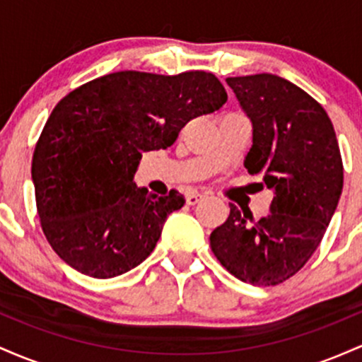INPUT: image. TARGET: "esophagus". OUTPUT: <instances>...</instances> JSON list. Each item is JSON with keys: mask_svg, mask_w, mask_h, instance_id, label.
<instances>
[{"mask_svg": "<svg viewBox=\"0 0 362 362\" xmlns=\"http://www.w3.org/2000/svg\"><path fill=\"white\" fill-rule=\"evenodd\" d=\"M199 201H202V194H199V192H189V194H187L185 202L189 206H195Z\"/></svg>", "mask_w": 362, "mask_h": 362, "instance_id": "1", "label": "esophagus"}]
</instances>
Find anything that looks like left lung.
<instances>
[{"label": "left lung", "instance_id": "left-lung-1", "mask_svg": "<svg viewBox=\"0 0 362 362\" xmlns=\"http://www.w3.org/2000/svg\"><path fill=\"white\" fill-rule=\"evenodd\" d=\"M253 127L245 167L274 192L259 221L230 206L211 233V250L236 279L276 286L300 272L317 250L337 209L342 156L325 109L305 90L276 74L226 78Z\"/></svg>", "mask_w": 362, "mask_h": 362}]
</instances>
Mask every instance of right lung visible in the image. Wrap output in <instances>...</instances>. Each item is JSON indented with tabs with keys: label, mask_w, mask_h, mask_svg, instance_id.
I'll list each match as a JSON object with an SVG mask.
<instances>
[{
	"label": "right lung",
	"mask_w": 362,
	"mask_h": 362,
	"mask_svg": "<svg viewBox=\"0 0 362 362\" xmlns=\"http://www.w3.org/2000/svg\"><path fill=\"white\" fill-rule=\"evenodd\" d=\"M213 73L117 71L69 91L49 115L32 158L40 226L78 272L110 279L155 250L167 216L184 206L136 187L143 153L167 149L189 120L224 105Z\"/></svg>",
	"instance_id": "right-lung-1"
}]
</instances>
